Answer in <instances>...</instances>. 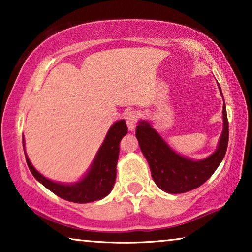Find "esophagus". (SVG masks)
Here are the masks:
<instances>
[{
    "label": "esophagus",
    "instance_id": "obj_1",
    "mask_svg": "<svg viewBox=\"0 0 252 252\" xmlns=\"http://www.w3.org/2000/svg\"><path fill=\"white\" fill-rule=\"evenodd\" d=\"M139 118H140V113L137 112L136 110H129V111H127L125 113V120L129 130H133L135 128L136 124L139 122Z\"/></svg>",
    "mask_w": 252,
    "mask_h": 252
}]
</instances>
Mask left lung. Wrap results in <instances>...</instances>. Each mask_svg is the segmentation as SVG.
I'll return each mask as SVG.
<instances>
[{
  "label": "left lung",
  "mask_w": 252,
  "mask_h": 252,
  "mask_svg": "<svg viewBox=\"0 0 252 252\" xmlns=\"http://www.w3.org/2000/svg\"><path fill=\"white\" fill-rule=\"evenodd\" d=\"M222 118L223 130L218 149L203 160H191L175 154L149 123L140 122L136 126L137 141L149 163L151 177L161 190L170 194L187 192L199 187L215 173L225 157L228 146L229 129L225 103Z\"/></svg>",
  "instance_id": "left-lung-1"
}]
</instances>
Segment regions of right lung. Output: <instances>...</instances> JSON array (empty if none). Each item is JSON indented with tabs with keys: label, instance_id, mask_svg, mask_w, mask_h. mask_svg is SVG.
<instances>
[{
	"label": "right lung",
	"instance_id": "1",
	"mask_svg": "<svg viewBox=\"0 0 252 252\" xmlns=\"http://www.w3.org/2000/svg\"><path fill=\"white\" fill-rule=\"evenodd\" d=\"M128 129L125 120L115 123L106 134L104 142L96 155L94 163L87 175L73 185H62L48 180L40 174L26 156V163L34 178L44 187L60 196L61 198L74 203H89L104 198L112 190L116 181V166L118 161L119 143ZM24 143V141H23ZM25 151V150H24Z\"/></svg>",
	"mask_w": 252,
	"mask_h": 252
}]
</instances>
